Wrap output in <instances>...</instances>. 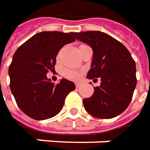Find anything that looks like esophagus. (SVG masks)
I'll list each match as a JSON object with an SVG mask.
<instances>
[{
  "label": "esophagus",
  "mask_w": 150,
  "mask_h": 150,
  "mask_svg": "<svg viewBox=\"0 0 150 150\" xmlns=\"http://www.w3.org/2000/svg\"><path fill=\"white\" fill-rule=\"evenodd\" d=\"M81 86V82H77V83H76V87H77V88H79Z\"/></svg>",
  "instance_id": "esophagus-1"
}]
</instances>
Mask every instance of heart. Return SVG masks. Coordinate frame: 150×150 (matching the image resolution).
Instances as JSON below:
<instances>
[{"label":"heart","mask_w":150,"mask_h":150,"mask_svg":"<svg viewBox=\"0 0 150 150\" xmlns=\"http://www.w3.org/2000/svg\"><path fill=\"white\" fill-rule=\"evenodd\" d=\"M79 75H80L79 73L77 71H74V70L67 69L64 72V76L71 80H77L79 77Z\"/></svg>","instance_id":"b5f03b06"}]
</instances>
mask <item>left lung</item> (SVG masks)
<instances>
[{
	"label": "left lung",
	"mask_w": 150,
	"mask_h": 150,
	"mask_svg": "<svg viewBox=\"0 0 150 150\" xmlns=\"http://www.w3.org/2000/svg\"><path fill=\"white\" fill-rule=\"evenodd\" d=\"M73 35L93 50L86 77L101 78L100 86L94 87L93 95L83 99L85 109L99 119L120 115L131 103L137 85L136 63L131 54L124 44L104 32H73Z\"/></svg>",
	"instance_id": "8db88e82"
}]
</instances>
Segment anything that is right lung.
Instances as JSON below:
<instances>
[{
  "label": "right lung",
  "mask_w": 150,
  "mask_h": 150,
  "mask_svg": "<svg viewBox=\"0 0 150 150\" xmlns=\"http://www.w3.org/2000/svg\"><path fill=\"white\" fill-rule=\"evenodd\" d=\"M73 32L43 31L19 47L9 68L10 90L18 107L36 120L55 116L65 98L76 89L73 81L61 79L55 85L47 77L52 72L56 56L65 44L74 42Z\"/></svg>",
  "instance_id": "add662e5"
}]
</instances>
